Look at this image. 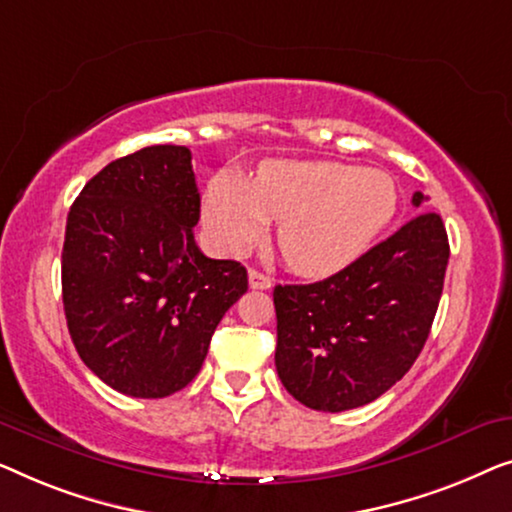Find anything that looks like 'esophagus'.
<instances>
[{"mask_svg":"<svg viewBox=\"0 0 512 512\" xmlns=\"http://www.w3.org/2000/svg\"><path fill=\"white\" fill-rule=\"evenodd\" d=\"M248 280H250V287H253V290H269V287L273 285L269 276H264V273H259L255 269H250Z\"/></svg>","mask_w":512,"mask_h":512,"instance_id":"34e87169","label":"esophagus"}]
</instances>
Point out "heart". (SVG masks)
I'll return each mask as SVG.
<instances>
[{"mask_svg":"<svg viewBox=\"0 0 512 512\" xmlns=\"http://www.w3.org/2000/svg\"><path fill=\"white\" fill-rule=\"evenodd\" d=\"M399 208L387 171L355 164L266 162L255 181L218 174L208 183L204 220L215 246L246 255L280 220V255L301 276L322 278L362 257Z\"/></svg>","mask_w":512,"mask_h":512,"instance_id":"obj_1","label":"heart"}]
</instances>
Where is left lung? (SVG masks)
<instances>
[{
    "label": "left lung",
    "mask_w": 512,
    "mask_h": 512,
    "mask_svg": "<svg viewBox=\"0 0 512 512\" xmlns=\"http://www.w3.org/2000/svg\"><path fill=\"white\" fill-rule=\"evenodd\" d=\"M427 197L413 194L422 206ZM450 243L420 213L355 262L311 285H276V371L294 399L341 413L376 401L420 355L441 301Z\"/></svg>",
    "instance_id": "left-lung-1"
}]
</instances>
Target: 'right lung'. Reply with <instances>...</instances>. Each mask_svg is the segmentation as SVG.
<instances>
[{
    "mask_svg": "<svg viewBox=\"0 0 512 512\" xmlns=\"http://www.w3.org/2000/svg\"><path fill=\"white\" fill-rule=\"evenodd\" d=\"M199 190L185 146H148L90 178L62 248L67 327L85 366L115 392L162 399L204 364L218 322L248 290L234 259L194 243Z\"/></svg>",
    "mask_w": 512,
    "mask_h": 512,
    "instance_id": "obj_1",
    "label": "right lung"
}]
</instances>
